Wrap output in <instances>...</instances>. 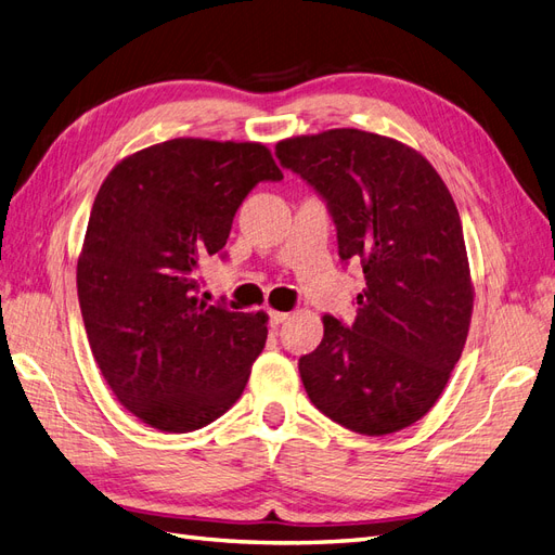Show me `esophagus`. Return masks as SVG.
I'll use <instances>...</instances> for the list:
<instances>
[{"label":"esophagus","mask_w":555,"mask_h":555,"mask_svg":"<svg viewBox=\"0 0 555 555\" xmlns=\"http://www.w3.org/2000/svg\"><path fill=\"white\" fill-rule=\"evenodd\" d=\"M268 314H271V324H275V326H280L282 322H287L289 319V312H280V310H271Z\"/></svg>","instance_id":"1"}]
</instances>
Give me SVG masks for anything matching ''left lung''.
<instances>
[{"instance_id":"left-lung-1","label":"left lung","mask_w":555,"mask_h":555,"mask_svg":"<svg viewBox=\"0 0 555 555\" xmlns=\"http://www.w3.org/2000/svg\"><path fill=\"white\" fill-rule=\"evenodd\" d=\"M275 155L326 198L340 259L365 275L354 324L326 314L298 361L312 405L361 435L408 428L442 396L473 319L451 192L414 147L361 129L284 139Z\"/></svg>"}]
</instances>
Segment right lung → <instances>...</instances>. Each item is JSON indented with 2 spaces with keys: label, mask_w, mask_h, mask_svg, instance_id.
Segmentation results:
<instances>
[{
  "label": "right lung",
  "mask_w": 555,
  "mask_h": 555,
  "mask_svg": "<svg viewBox=\"0 0 555 555\" xmlns=\"http://www.w3.org/2000/svg\"><path fill=\"white\" fill-rule=\"evenodd\" d=\"M261 180H282L263 143L171 139L117 162L96 192L76 266L82 322L115 398L157 430L220 418L266 345L263 310L198 298V261L222 251Z\"/></svg>",
  "instance_id": "add662e5"
}]
</instances>
